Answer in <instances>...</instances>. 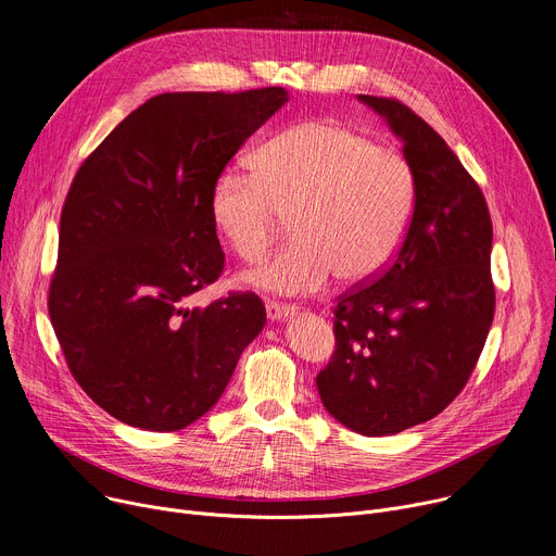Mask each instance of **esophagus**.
I'll return each instance as SVG.
<instances>
[{
	"label": "esophagus",
	"mask_w": 556,
	"mask_h": 556,
	"mask_svg": "<svg viewBox=\"0 0 556 556\" xmlns=\"http://www.w3.org/2000/svg\"><path fill=\"white\" fill-rule=\"evenodd\" d=\"M294 306H290V304H279V302H268L266 304V315H268V319H273V321H279V319H286V317H290V315H294Z\"/></svg>",
	"instance_id": "1"
}]
</instances>
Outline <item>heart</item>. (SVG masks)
Returning a JSON list of instances; mask_svg holds the SVG:
<instances>
[{
  "label": "heart",
  "mask_w": 556,
  "mask_h": 556,
  "mask_svg": "<svg viewBox=\"0 0 556 556\" xmlns=\"http://www.w3.org/2000/svg\"><path fill=\"white\" fill-rule=\"evenodd\" d=\"M416 205V174L391 144L336 121L283 129L252 169L220 172L210 192L216 232L243 262H258L292 220L294 239L243 275L252 288L311 294L340 277L374 279L400 250Z\"/></svg>",
  "instance_id": "b5f03b06"
}]
</instances>
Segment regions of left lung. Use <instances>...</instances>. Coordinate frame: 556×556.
Masks as SVG:
<instances>
[{
  "mask_svg": "<svg viewBox=\"0 0 556 556\" xmlns=\"http://www.w3.org/2000/svg\"><path fill=\"white\" fill-rule=\"evenodd\" d=\"M387 118L416 174L395 256L332 308L336 351L317 374L326 412L362 435L435 418L463 391L494 319L492 218L478 182L418 114L357 96Z\"/></svg>",
  "mask_w": 556,
  "mask_h": 556,
  "instance_id": "8db88e82",
  "label": "left lung"
}]
</instances>
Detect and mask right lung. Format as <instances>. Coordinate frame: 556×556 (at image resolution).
Masks as SVG:
<instances>
[{
    "label": "right lung",
    "instance_id": "add662e5",
    "mask_svg": "<svg viewBox=\"0 0 556 556\" xmlns=\"http://www.w3.org/2000/svg\"><path fill=\"white\" fill-rule=\"evenodd\" d=\"M283 102V87L154 96L73 178L49 315L71 376L121 422L147 431L192 425L262 332L266 308L254 292L205 308H190L188 298L226 266L212 185Z\"/></svg>",
    "mask_w": 556,
    "mask_h": 556
}]
</instances>
